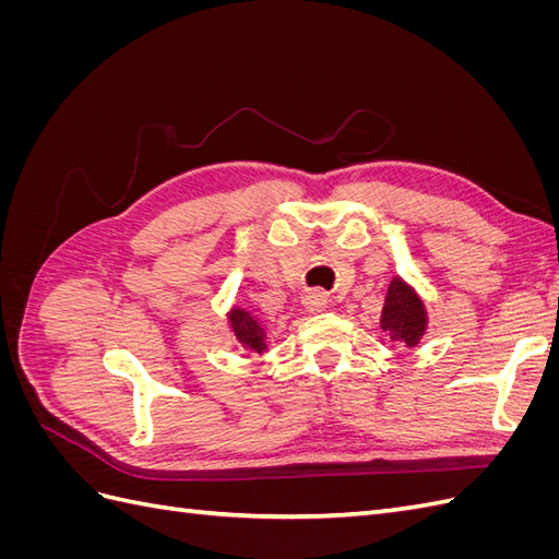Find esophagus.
Instances as JSON below:
<instances>
[{
	"instance_id": "esophagus-1",
	"label": "esophagus",
	"mask_w": 559,
	"mask_h": 559,
	"mask_svg": "<svg viewBox=\"0 0 559 559\" xmlns=\"http://www.w3.org/2000/svg\"><path fill=\"white\" fill-rule=\"evenodd\" d=\"M302 306H306L308 312H321V310H326V306H329L326 294L319 292V289L308 292L306 296H302Z\"/></svg>"
}]
</instances>
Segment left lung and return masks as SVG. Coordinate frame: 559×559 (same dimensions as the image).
Wrapping results in <instances>:
<instances>
[{"instance_id": "1", "label": "left lung", "mask_w": 559, "mask_h": 559, "mask_svg": "<svg viewBox=\"0 0 559 559\" xmlns=\"http://www.w3.org/2000/svg\"><path fill=\"white\" fill-rule=\"evenodd\" d=\"M429 326V314L425 300L419 298L415 286L403 277H392L384 296V308L380 314V329L389 341L413 349L421 343Z\"/></svg>"}]
</instances>
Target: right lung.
I'll list each match as a JSON object with an SVG mask.
<instances>
[{"instance_id":"right-lung-1","label":"right lung","mask_w":559,"mask_h":559,"mask_svg":"<svg viewBox=\"0 0 559 559\" xmlns=\"http://www.w3.org/2000/svg\"><path fill=\"white\" fill-rule=\"evenodd\" d=\"M228 329L235 335V341H238L247 352L253 354H263L267 352V343H265V329L261 321L253 317L249 310L245 308H230L228 312Z\"/></svg>"}]
</instances>
